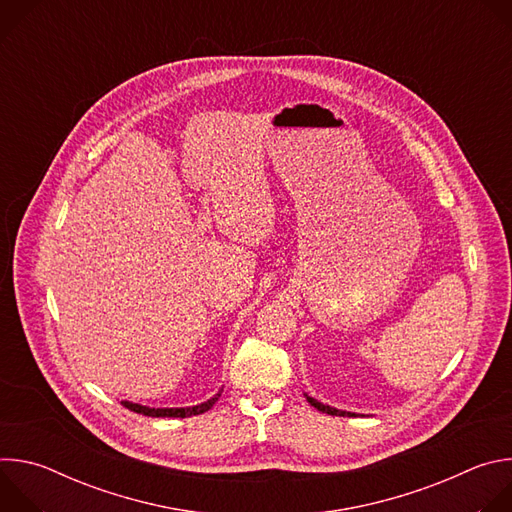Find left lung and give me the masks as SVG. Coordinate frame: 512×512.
Returning <instances> with one entry per match:
<instances>
[{
    "label": "left lung",
    "instance_id": "8db88e82",
    "mask_svg": "<svg viewBox=\"0 0 512 512\" xmlns=\"http://www.w3.org/2000/svg\"><path fill=\"white\" fill-rule=\"evenodd\" d=\"M306 399H308V403L312 405V407H316L318 411H322V413H328V415H342V417H350V415H354V413H348V411H340V409H334V407H328V405H322L320 401H316L314 397H308L306 395Z\"/></svg>",
    "mask_w": 512,
    "mask_h": 512
}]
</instances>
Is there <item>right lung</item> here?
Wrapping results in <instances>:
<instances>
[{
    "label": "right lung",
    "instance_id": "add662e5",
    "mask_svg": "<svg viewBox=\"0 0 512 512\" xmlns=\"http://www.w3.org/2000/svg\"><path fill=\"white\" fill-rule=\"evenodd\" d=\"M223 391H218L212 399H208L206 403H200L196 407H180V409H154V407H143V405H137V403H129V401H121L129 411H135V413H141V415H148V417H190V415H200L204 411H208L216 401L218 397H221Z\"/></svg>",
    "mask_w": 512,
    "mask_h": 512
}]
</instances>
